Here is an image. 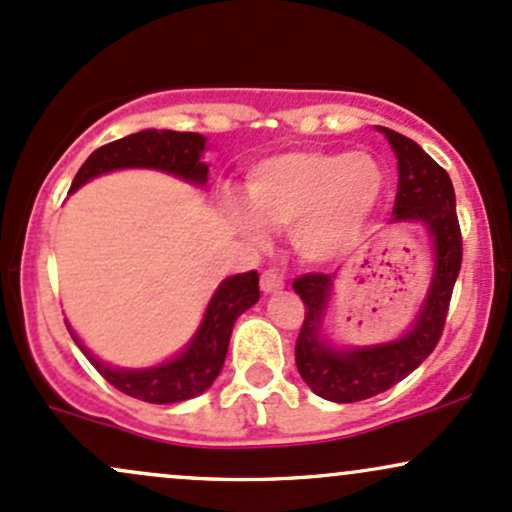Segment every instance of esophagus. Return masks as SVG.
<instances>
[{
	"label": "esophagus",
	"mask_w": 512,
	"mask_h": 512,
	"mask_svg": "<svg viewBox=\"0 0 512 512\" xmlns=\"http://www.w3.org/2000/svg\"><path fill=\"white\" fill-rule=\"evenodd\" d=\"M260 289L264 293H279L281 289H284V279H281V276L276 274L274 269H267V272H264L262 279H260Z\"/></svg>",
	"instance_id": "1"
}]
</instances>
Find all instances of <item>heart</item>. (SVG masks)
Returning <instances> with one entry per match:
<instances>
[{"label": "heart", "instance_id": "1", "mask_svg": "<svg viewBox=\"0 0 512 512\" xmlns=\"http://www.w3.org/2000/svg\"><path fill=\"white\" fill-rule=\"evenodd\" d=\"M385 190V166L368 151H286L250 168L251 211L233 207L231 221L252 243L264 240L262 226L291 231L298 257L327 267L361 245Z\"/></svg>", "mask_w": 512, "mask_h": 512}]
</instances>
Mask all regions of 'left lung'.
<instances>
[{
	"instance_id": "8db88e82",
	"label": "left lung",
	"mask_w": 512,
	"mask_h": 512,
	"mask_svg": "<svg viewBox=\"0 0 512 512\" xmlns=\"http://www.w3.org/2000/svg\"><path fill=\"white\" fill-rule=\"evenodd\" d=\"M397 156V197L390 226L424 228L431 245L433 274L426 298L399 337L378 344H337L327 332L339 274H305L293 291L305 303V320L296 342V366L305 385L330 402H361L390 390L431 356L443 334L445 315L462 264L460 223L450 175L409 137L375 127Z\"/></svg>"
}]
</instances>
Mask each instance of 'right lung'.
<instances>
[{"label": "right lung", "instance_id": "1", "mask_svg": "<svg viewBox=\"0 0 512 512\" xmlns=\"http://www.w3.org/2000/svg\"><path fill=\"white\" fill-rule=\"evenodd\" d=\"M207 151V137L197 132H173V129H142L101 146L86 158L79 168L69 192H76L86 182L113 170L144 168L168 173L182 182L195 187H207L209 166L202 161ZM260 301V276L257 272H245L223 279L211 293L207 308L195 334L190 337L178 354L166 361L146 368H122L105 363L93 354L81 337L72 330L67 320V330L72 339L84 351L93 368L125 395L142 399L151 404H175L185 399L199 397L207 392L219 378L223 361H226L228 342H231L233 325L245 310Z\"/></svg>", "mask_w": 512, "mask_h": 512}]
</instances>
